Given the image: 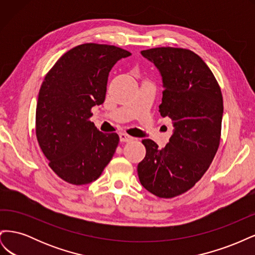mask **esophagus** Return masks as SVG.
Masks as SVG:
<instances>
[{"mask_svg": "<svg viewBox=\"0 0 255 255\" xmlns=\"http://www.w3.org/2000/svg\"><path fill=\"white\" fill-rule=\"evenodd\" d=\"M134 140V137L129 136L126 133H121L120 134V141L122 142H129V141H133Z\"/></svg>", "mask_w": 255, "mask_h": 255, "instance_id": "34e87169", "label": "esophagus"}]
</instances>
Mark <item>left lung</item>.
I'll return each instance as SVG.
<instances>
[{
	"label": "left lung",
	"instance_id": "8db88e82",
	"mask_svg": "<svg viewBox=\"0 0 255 255\" xmlns=\"http://www.w3.org/2000/svg\"><path fill=\"white\" fill-rule=\"evenodd\" d=\"M157 67L164 91L159 112L173 135L165 148L143 139L145 156L137 166L142 186L154 196L174 198L201 180L220 143L223 100L211 69L195 52L160 47L141 51Z\"/></svg>",
	"mask_w": 255,
	"mask_h": 255
}]
</instances>
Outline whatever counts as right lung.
<instances>
[{"label": "right lung", "mask_w": 255, "mask_h": 255, "mask_svg": "<svg viewBox=\"0 0 255 255\" xmlns=\"http://www.w3.org/2000/svg\"><path fill=\"white\" fill-rule=\"evenodd\" d=\"M127 50L84 43L65 53L45 75L36 107V137L49 166L73 185L96 181L119 143L90 121L92 106L104 102L110 71Z\"/></svg>", "instance_id": "1"}]
</instances>
